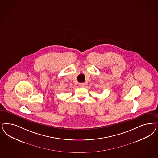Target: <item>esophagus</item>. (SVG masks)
Instances as JSON below:
<instances>
[{
  "instance_id": "1",
  "label": "esophagus",
  "mask_w": 158,
  "mask_h": 158,
  "mask_svg": "<svg viewBox=\"0 0 158 158\" xmlns=\"http://www.w3.org/2000/svg\"><path fill=\"white\" fill-rule=\"evenodd\" d=\"M85 85H86V84L85 83H80L79 85V86L80 87H85Z\"/></svg>"
}]
</instances>
